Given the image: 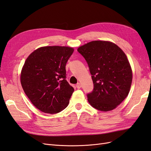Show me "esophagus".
<instances>
[{
	"label": "esophagus",
	"instance_id": "1",
	"mask_svg": "<svg viewBox=\"0 0 151 151\" xmlns=\"http://www.w3.org/2000/svg\"><path fill=\"white\" fill-rule=\"evenodd\" d=\"M76 86V88H77V89H79V88H81V84L79 83H77Z\"/></svg>",
	"mask_w": 151,
	"mask_h": 151
}]
</instances>
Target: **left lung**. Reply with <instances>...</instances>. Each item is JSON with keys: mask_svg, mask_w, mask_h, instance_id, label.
Wrapping results in <instances>:
<instances>
[{"mask_svg": "<svg viewBox=\"0 0 151 151\" xmlns=\"http://www.w3.org/2000/svg\"><path fill=\"white\" fill-rule=\"evenodd\" d=\"M86 61L94 88L88 93L89 103L107 112L114 109L128 96L132 82L131 66L116 44L95 40L77 49Z\"/></svg>", "mask_w": 151, "mask_h": 151, "instance_id": "obj_1", "label": "left lung"}]
</instances>
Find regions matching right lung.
<instances>
[{"label":"right lung","instance_id":"right-lung-1","mask_svg":"<svg viewBox=\"0 0 151 151\" xmlns=\"http://www.w3.org/2000/svg\"><path fill=\"white\" fill-rule=\"evenodd\" d=\"M74 49L46 46L34 51L27 58L21 73L26 95L40 111L58 113L65 109L74 89L66 80L65 66Z\"/></svg>","mask_w":151,"mask_h":151}]
</instances>
